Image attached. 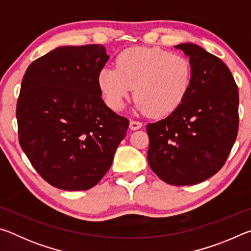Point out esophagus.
Wrapping results in <instances>:
<instances>
[{
	"instance_id": "esophagus-1",
	"label": "esophagus",
	"mask_w": 251,
	"mask_h": 251,
	"mask_svg": "<svg viewBox=\"0 0 251 251\" xmlns=\"http://www.w3.org/2000/svg\"><path fill=\"white\" fill-rule=\"evenodd\" d=\"M142 126H143V123L138 122V121H130V123H129V128L133 130L139 129Z\"/></svg>"
}]
</instances>
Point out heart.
Here are the masks:
<instances>
[{"instance_id": "b5f03b06", "label": "heart", "mask_w": 251, "mask_h": 251, "mask_svg": "<svg viewBox=\"0 0 251 251\" xmlns=\"http://www.w3.org/2000/svg\"><path fill=\"white\" fill-rule=\"evenodd\" d=\"M116 67H104L99 86L105 103L121 110L135 88L137 108L160 117L174 112L192 88L188 58L157 48H133L118 55Z\"/></svg>"}]
</instances>
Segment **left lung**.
Wrapping results in <instances>:
<instances>
[{
    "label": "left lung",
    "mask_w": 251,
    "mask_h": 251,
    "mask_svg": "<svg viewBox=\"0 0 251 251\" xmlns=\"http://www.w3.org/2000/svg\"><path fill=\"white\" fill-rule=\"evenodd\" d=\"M175 48L189 56L193 85L171 115L147 124V159L167 184L196 185L226 163L239 127V93L222 59L192 43Z\"/></svg>",
    "instance_id": "8db88e82"
}]
</instances>
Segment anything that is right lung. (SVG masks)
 <instances>
[{
	"label": "right lung",
	"instance_id": "add662e5",
	"mask_svg": "<svg viewBox=\"0 0 251 251\" xmlns=\"http://www.w3.org/2000/svg\"><path fill=\"white\" fill-rule=\"evenodd\" d=\"M103 45L61 46L27 67L16 105L19 141L50 185L87 190L112 166L129 121L106 106Z\"/></svg>",
	"mask_w": 251,
	"mask_h": 251
}]
</instances>
